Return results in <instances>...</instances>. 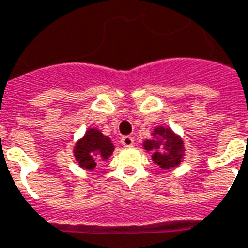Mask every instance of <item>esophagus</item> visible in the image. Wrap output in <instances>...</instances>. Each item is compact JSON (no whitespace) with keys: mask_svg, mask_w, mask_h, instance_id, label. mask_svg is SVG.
<instances>
[{"mask_svg":"<svg viewBox=\"0 0 248 248\" xmlns=\"http://www.w3.org/2000/svg\"><path fill=\"white\" fill-rule=\"evenodd\" d=\"M121 143L124 144V147H133L134 146L133 137H130V135H124V137L121 138Z\"/></svg>","mask_w":248,"mask_h":248,"instance_id":"obj_1","label":"esophagus"}]
</instances>
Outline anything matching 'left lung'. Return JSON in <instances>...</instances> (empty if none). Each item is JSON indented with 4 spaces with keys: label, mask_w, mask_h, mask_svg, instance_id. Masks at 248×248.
Here are the masks:
<instances>
[{
    "label": "left lung",
    "mask_w": 248,
    "mask_h": 248,
    "mask_svg": "<svg viewBox=\"0 0 248 248\" xmlns=\"http://www.w3.org/2000/svg\"><path fill=\"white\" fill-rule=\"evenodd\" d=\"M143 147L151 152L152 161L161 170L175 168L184 157V143L183 139L170 127L157 126L154 129L152 139H146Z\"/></svg>",
    "instance_id": "obj_1"
}]
</instances>
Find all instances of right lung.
Wrapping results in <instances>:
<instances>
[{"mask_svg":"<svg viewBox=\"0 0 248 248\" xmlns=\"http://www.w3.org/2000/svg\"><path fill=\"white\" fill-rule=\"evenodd\" d=\"M114 151V146L106 137L97 129H88L73 148V155L78 166L85 170H94L97 163L108 160Z\"/></svg>","mask_w":248,"mask_h":248,"instance_id":"1","label":"right lung"}]
</instances>
